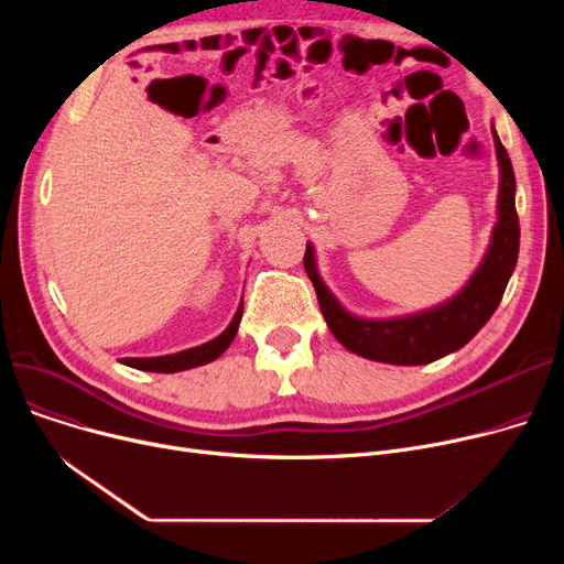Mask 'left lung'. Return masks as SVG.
Returning a JSON list of instances; mask_svg holds the SVG:
<instances>
[{
	"label": "left lung",
	"instance_id": "left-lung-1",
	"mask_svg": "<svg viewBox=\"0 0 564 564\" xmlns=\"http://www.w3.org/2000/svg\"><path fill=\"white\" fill-rule=\"evenodd\" d=\"M491 134L498 160L496 224L476 272L446 302L393 317H364L351 313L319 276L313 242L306 245V274L313 281L327 327L343 347L379 364L425 366L462 349L489 322L519 258L514 171L494 126Z\"/></svg>",
	"mask_w": 564,
	"mask_h": 564
}]
</instances>
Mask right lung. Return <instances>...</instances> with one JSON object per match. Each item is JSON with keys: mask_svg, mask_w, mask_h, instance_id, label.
<instances>
[{"mask_svg": "<svg viewBox=\"0 0 564 564\" xmlns=\"http://www.w3.org/2000/svg\"><path fill=\"white\" fill-rule=\"evenodd\" d=\"M242 302L237 306L232 319L228 327L213 340H207L203 345L175 351V354H164V357H143V359H121L123 366L137 368V370H145V372H183V370H192L198 366L210 364L215 359H219L221 354L228 349V345L232 343V338L237 336V327H240L242 319Z\"/></svg>", "mask_w": 564, "mask_h": 564, "instance_id": "add662e5", "label": "right lung"}]
</instances>
